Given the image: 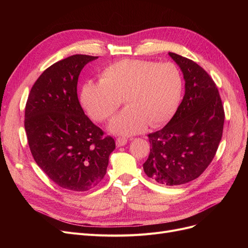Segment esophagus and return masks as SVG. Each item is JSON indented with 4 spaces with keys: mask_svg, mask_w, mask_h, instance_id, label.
I'll list each match as a JSON object with an SVG mask.
<instances>
[{
    "mask_svg": "<svg viewBox=\"0 0 248 248\" xmlns=\"http://www.w3.org/2000/svg\"><path fill=\"white\" fill-rule=\"evenodd\" d=\"M116 144L118 147H123L127 144V139L126 138H118L116 140Z\"/></svg>",
    "mask_w": 248,
    "mask_h": 248,
    "instance_id": "esophagus-1",
    "label": "esophagus"
}]
</instances>
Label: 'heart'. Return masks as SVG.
Masks as SVG:
<instances>
[{
    "mask_svg": "<svg viewBox=\"0 0 248 248\" xmlns=\"http://www.w3.org/2000/svg\"><path fill=\"white\" fill-rule=\"evenodd\" d=\"M182 95V74L175 64L125 59L104 68L99 81H87L80 101L90 117L102 122L115 114L123 99L127 108L111 120L108 129L129 136L147 124L157 128L168 123Z\"/></svg>",
    "mask_w": 248,
    "mask_h": 248,
    "instance_id": "b5f03b06",
    "label": "heart"
}]
</instances>
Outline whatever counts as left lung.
Masks as SVG:
<instances>
[{"label":"left lung","instance_id":"1","mask_svg":"<svg viewBox=\"0 0 248 248\" xmlns=\"http://www.w3.org/2000/svg\"><path fill=\"white\" fill-rule=\"evenodd\" d=\"M180 67L185 94L176 114L162 129L148 134L151 144L142 168L149 178L174 186L202 174L222 137L223 106L209 74L191 60L169 52Z\"/></svg>","mask_w":248,"mask_h":248}]
</instances>
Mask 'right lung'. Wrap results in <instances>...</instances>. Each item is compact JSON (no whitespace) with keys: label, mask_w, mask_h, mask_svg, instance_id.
I'll return each instance as SVG.
<instances>
[{"label":"right lung","mask_w":248,"mask_h":248,"mask_svg":"<svg viewBox=\"0 0 248 248\" xmlns=\"http://www.w3.org/2000/svg\"><path fill=\"white\" fill-rule=\"evenodd\" d=\"M98 57L74 55L51 65L36 80L25 110L30 150L38 167L62 188L87 191L101 182L116 148L92 123L78 98L81 69Z\"/></svg>","instance_id":"1"}]
</instances>
